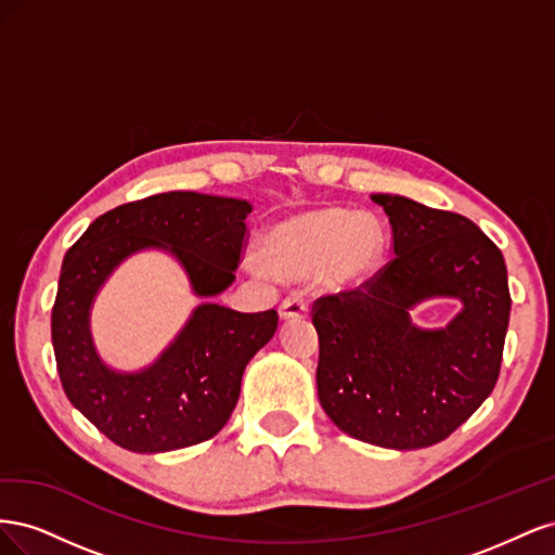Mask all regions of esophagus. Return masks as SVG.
<instances>
[{
  "mask_svg": "<svg viewBox=\"0 0 555 555\" xmlns=\"http://www.w3.org/2000/svg\"><path fill=\"white\" fill-rule=\"evenodd\" d=\"M308 314V304L300 294H292L280 304V317L282 319H300Z\"/></svg>",
  "mask_w": 555,
  "mask_h": 555,
  "instance_id": "34e87169",
  "label": "esophagus"
}]
</instances>
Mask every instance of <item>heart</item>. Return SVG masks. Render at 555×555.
<instances>
[{"label":"heart","instance_id":"heart-1","mask_svg":"<svg viewBox=\"0 0 555 555\" xmlns=\"http://www.w3.org/2000/svg\"><path fill=\"white\" fill-rule=\"evenodd\" d=\"M382 255V231L373 217L347 210L294 215L268 229L259 245L263 268L284 278L322 271L324 280L345 287L363 280Z\"/></svg>","mask_w":555,"mask_h":555}]
</instances>
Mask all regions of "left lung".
Masks as SVG:
<instances>
[{"label": "left lung", "mask_w": 555, "mask_h": 555, "mask_svg": "<svg viewBox=\"0 0 555 555\" xmlns=\"http://www.w3.org/2000/svg\"><path fill=\"white\" fill-rule=\"evenodd\" d=\"M389 217L393 259L354 292L314 300L317 393L331 422L386 449L438 444L477 412L500 375L509 326L502 251L467 217L398 194H373ZM456 297L444 330L409 310Z\"/></svg>", "instance_id": "left-lung-1"}]
</instances>
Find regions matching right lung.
I'll return each mask as SVG.
<instances>
[{"label": "right lung", "mask_w": 555, "mask_h": 555, "mask_svg": "<svg viewBox=\"0 0 555 555\" xmlns=\"http://www.w3.org/2000/svg\"><path fill=\"white\" fill-rule=\"evenodd\" d=\"M243 198L166 192L117 206L88 227L62 263L53 306L57 373L72 405L117 447L162 453L220 433L236 408L245 365L273 338L278 312L212 304L236 280L245 243ZM143 248H162L208 297L160 359L122 374L98 357L89 333L93 296L114 268Z\"/></svg>", "instance_id": "add662e5"}]
</instances>
